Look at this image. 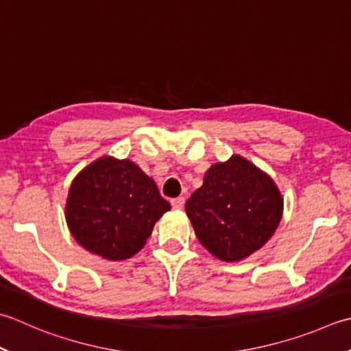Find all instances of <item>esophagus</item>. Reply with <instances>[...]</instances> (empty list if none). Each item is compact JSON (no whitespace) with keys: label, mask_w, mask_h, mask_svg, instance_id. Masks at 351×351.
<instances>
[{"label":"esophagus","mask_w":351,"mask_h":351,"mask_svg":"<svg viewBox=\"0 0 351 351\" xmlns=\"http://www.w3.org/2000/svg\"><path fill=\"white\" fill-rule=\"evenodd\" d=\"M184 202H185V199H184L182 196H180V197H175V199H171V201H170L171 207H173L175 210H182V207H184Z\"/></svg>","instance_id":"esophagus-1"}]
</instances>
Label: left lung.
<instances>
[{
  "label": "left lung",
  "instance_id": "obj_1",
  "mask_svg": "<svg viewBox=\"0 0 351 351\" xmlns=\"http://www.w3.org/2000/svg\"><path fill=\"white\" fill-rule=\"evenodd\" d=\"M196 236L213 256L236 262L272 237L281 221L283 199L269 176L234 155L211 166L204 184L185 204Z\"/></svg>",
  "mask_w": 351,
  "mask_h": 351
}]
</instances>
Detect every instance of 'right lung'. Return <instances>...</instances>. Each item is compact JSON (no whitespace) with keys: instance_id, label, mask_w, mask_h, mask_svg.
Wrapping results in <instances>:
<instances>
[{"instance_id":"obj_1","label":"right lung","mask_w":351,"mask_h":351,"mask_svg":"<svg viewBox=\"0 0 351 351\" xmlns=\"http://www.w3.org/2000/svg\"><path fill=\"white\" fill-rule=\"evenodd\" d=\"M169 210L154 180L136 164L111 156L75 176L65 208L74 239L106 260H125L138 252Z\"/></svg>"}]
</instances>
